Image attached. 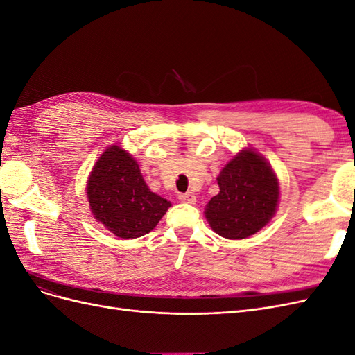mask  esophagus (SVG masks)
I'll use <instances>...</instances> for the list:
<instances>
[{"mask_svg": "<svg viewBox=\"0 0 355 355\" xmlns=\"http://www.w3.org/2000/svg\"><path fill=\"white\" fill-rule=\"evenodd\" d=\"M180 202H188V204H196L197 202V197L192 194V192H187V194H179L178 196Z\"/></svg>", "mask_w": 355, "mask_h": 355, "instance_id": "obj_1", "label": "esophagus"}]
</instances>
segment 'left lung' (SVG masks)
I'll return each mask as SVG.
<instances>
[{
  "instance_id": "left-lung-1",
  "label": "left lung",
  "mask_w": 355,
  "mask_h": 355,
  "mask_svg": "<svg viewBox=\"0 0 355 355\" xmlns=\"http://www.w3.org/2000/svg\"><path fill=\"white\" fill-rule=\"evenodd\" d=\"M219 194L204 209L211 230L223 239L243 240L268 225L280 202V182L266 158L243 148L218 176Z\"/></svg>"
}]
</instances>
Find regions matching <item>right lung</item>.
<instances>
[{"label":"right lung","instance_id":"right-lung-1","mask_svg":"<svg viewBox=\"0 0 355 355\" xmlns=\"http://www.w3.org/2000/svg\"><path fill=\"white\" fill-rule=\"evenodd\" d=\"M85 194L93 218L123 240L151 232L171 206L148 188L137 161L120 145H110L101 154Z\"/></svg>","mask_w":355,"mask_h":355}]
</instances>
